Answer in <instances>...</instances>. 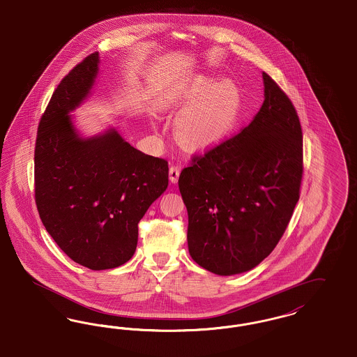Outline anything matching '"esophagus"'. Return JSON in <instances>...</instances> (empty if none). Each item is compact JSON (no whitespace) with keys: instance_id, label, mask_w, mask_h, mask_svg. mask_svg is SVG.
<instances>
[{"instance_id":"1","label":"esophagus","mask_w":357,"mask_h":357,"mask_svg":"<svg viewBox=\"0 0 357 357\" xmlns=\"http://www.w3.org/2000/svg\"><path fill=\"white\" fill-rule=\"evenodd\" d=\"M180 172H181V169L178 167L172 165L171 168H169V180H171L172 184H176L178 181Z\"/></svg>"}]
</instances>
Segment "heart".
Segmentation results:
<instances>
[{"label": "heart", "instance_id": "b5f03b06", "mask_svg": "<svg viewBox=\"0 0 357 357\" xmlns=\"http://www.w3.org/2000/svg\"><path fill=\"white\" fill-rule=\"evenodd\" d=\"M241 92L231 78L195 75L174 85L161 107L178 113L174 129L190 149H206L225 139L241 112Z\"/></svg>", "mask_w": 357, "mask_h": 357}]
</instances>
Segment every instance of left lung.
<instances>
[{"instance_id":"1","label":"left lung","mask_w":357,"mask_h":357,"mask_svg":"<svg viewBox=\"0 0 357 357\" xmlns=\"http://www.w3.org/2000/svg\"><path fill=\"white\" fill-rule=\"evenodd\" d=\"M264 102L237 136L184 168L188 249L220 276L248 272L278 245L300 197L303 132L296 109L263 72Z\"/></svg>"}]
</instances>
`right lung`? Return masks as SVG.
<instances>
[{
  "label": "right lung",
  "instance_id": "obj_1",
  "mask_svg": "<svg viewBox=\"0 0 357 357\" xmlns=\"http://www.w3.org/2000/svg\"><path fill=\"white\" fill-rule=\"evenodd\" d=\"M100 70L92 53L63 77L38 125L34 192L41 221L75 263L93 271L129 261L139 222L168 188V161L145 155L114 126L84 137L72 112L91 96Z\"/></svg>",
  "mask_w": 357,
  "mask_h": 357
}]
</instances>
